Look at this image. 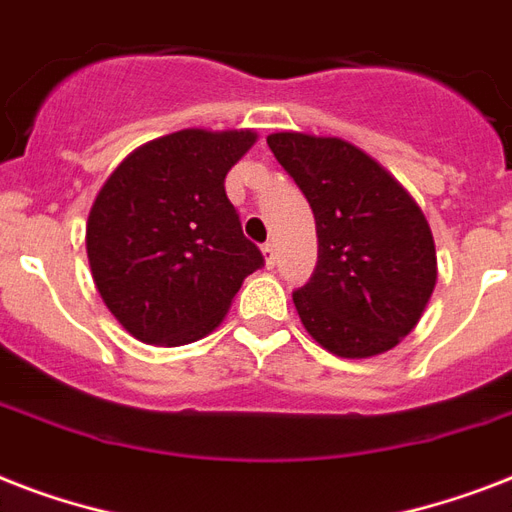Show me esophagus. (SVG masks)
Returning <instances> with one entry per match:
<instances>
[{
    "mask_svg": "<svg viewBox=\"0 0 512 512\" xmlns=\"http://www.w3.org/2000/svg\"><path fill=\"white\" fill-rule=\"evenodd\" d=\"M263 260H265V265H276V244H271V241H268V244H263Z\"/></svg>",
    "mask_w": 512,
    "mask_h": 512,
    "instance_id": "1",
    "label": "esophagus"
}]
</instances>
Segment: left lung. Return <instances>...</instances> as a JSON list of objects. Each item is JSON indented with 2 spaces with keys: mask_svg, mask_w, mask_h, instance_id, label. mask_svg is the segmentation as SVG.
<instances>
[{
  "mask_svg": "<svg viewBox=\"0 0 512 512\" xmlns=\"http://www.w3.org/2000/svg\"><path fill=\"white\" fill-rule=\"evenodd\" d=\"M268 146L316 217L319 263L292 295L308 335L340 358L404 340L436 289L430 225L406 188L340 138L273 132Z\"/></svg>",
  "mask_w": 512,
  "mask_h": 512,
  "instance_id": "1",
  "label": "left lung"
}]
</instances>
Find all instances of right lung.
Segmentation results:
<instances>
[{
    "mask_svg": "<svg viewBox=\"0 0 512 512\" xmlns=\"http://www.w3.org/2000/svg\"><path fill=\"white\" fill-rule=\"evenodd\" d=\"M255 143L252 130L172 132L135 148L95 196L92 281L135 340H201L263 265L225 196V175Z\"/></svg>",
    "mask_w": 512,
    "mask_h": 512,
    "instance_id": "1",
    "label": "right lung"
}]
</instances>
